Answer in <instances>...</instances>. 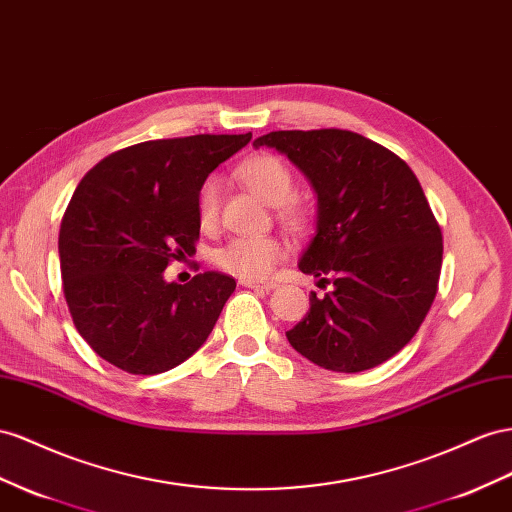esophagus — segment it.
I'll return each instance as SVG.
<instances>
[{
	"label": "esophagus",
	"instance_id": "34e87169",
	"mask_svg": "<svg viewBox=\"0 0 512 512\" xmlns=\"http://www.w3.org/2000/svg\"><path fill=\"white\" fill-rule=\"evenodd\" d=\"M243 286L247 288H258V290H273L275 284L273 282H256V280H241Z\"/></svg>",
	"mask_w": 512,
	"mask_h": 512
}]
</instances>
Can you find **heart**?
Wrapping results in <instances>:
<instances>
[{
    "label": "heart",
    "instance_id": "1",
    "mask_svg": "<svg viewBox=\"0 0 512 512\" xmlns=\"http://www.w3.org/2000/svg\"><path fill=\"white\" fill-rule=\"evenodd\" d=\"M237 178L250 189L256 198L269 206H278L282 222L301 230L308 224V211L295 196L297 181L293 170L278 155L260 153L245 159L237 168ZM222 209V183L209 178L198 196V219L202 228H213L219 222ZM286 250L282 241L273 237H239L217 250L215 262L224 271L239 275L243 280H262L284 258Z\"/></svg>",
    "mask_w": 512,
    "mask_h": 512
}]
</instances>
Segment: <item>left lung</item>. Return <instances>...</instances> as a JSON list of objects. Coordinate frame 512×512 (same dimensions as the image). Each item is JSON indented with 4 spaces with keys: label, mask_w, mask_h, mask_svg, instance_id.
<instances>
[{
    "label": "left lung",
    "mask_w": 512,
    "mask_h": 512,
    "mask_svg": "<svg viewBox=\"0 0 512 512\" xmlns=\"http://www.w3.org/2000/svg\"><path fill=\"white\" fill-rule=\"evenodd\" d=\"M316 193V234L299 269L331 284L286 331L297 353L336 372L383 364L433 306L444 241L416 174L392 150L342 129L271 131Z\"/></svg>",
    "instance_id": "1"
}]
</instances>
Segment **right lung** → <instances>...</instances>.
I'll return each mask as SVG.
<instances>
[{
  "label": "right lung",
  "instance_id": "right-lung-1",
  "mask_svg": "<svg viewBox=\"0 0 512 512\" xmlns=\"http://www.w3.org/2000/svg\"><path fill=\"white\" fill-rule=\"evenodd\" d=\"M250 140L252 133L142 142L81 178L60 226L62 282L77 331L105 362L159 375L209 338L237 282L204 271L176 284L163 271L196 252L206 176Z\"/></svg>",
  "mask_w": 512,
  "mask_h": 512
}]
</instances>
